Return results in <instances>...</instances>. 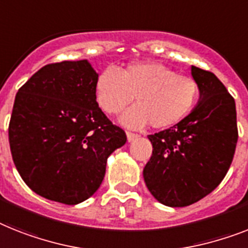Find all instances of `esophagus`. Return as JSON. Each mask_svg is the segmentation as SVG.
I'll use <instances>...</instances> for the list:
<instances>
[{
    "label": "esophagus",
    "mask_w": 248,
    "mask_h": 248,
    "mask_svg": "<svg viewBox=\"0 0 248 248\" xmlns=\"http://www.w3.org/2000/svg\"><path fill=\"white\" fill-rule=\"evenodd\" d=\"M138 134H134V133L126 132V138H128V142H133V140H136L138 138Z\"/></svg>",
    "instance_id": "34e87169"
}]
</instances>
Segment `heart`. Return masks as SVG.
Returning <instances> with one entry per match:
<instances>
[{
	"mask_svg": "<svg viewBox=\"0 0 248 248\" xmlns=\"http://www.w3.org/2000/svg\"><path fill=\"white\" fill-rule=\"evenodd\" d=\"M97 104L116 115L133 101L136 106L120 118L126 128L149 125L165 129L189 115L199 99V83L158 62L130 63L122 71L106 68L96 79Z\"/></svg>",
	"mask_w": 248,
	"mask_h": 248,
	"instance_id": "obj_1",
	"label": "heart"
}]
</instances>
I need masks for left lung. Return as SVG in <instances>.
<instances>
[{"label": "left lung", "instance_id": "1", "mask_svg": "<svg viewBox=\"0 0 248 248\" xmlns=\"http://www.w3.org/2000/svg\"><path fill=\"white\" fill-rule=\"evenodd\" d=\"M199 101L185 119L148 136L153 151L143 170L149 193L172 208L191 205L222 183L236 151V102L217 76L191 65Z\"/></svg>", "mask_w": 248, "mask_h": 248}]
</instances>
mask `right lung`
<instances>
[{
  "label": "right lung",
  "mask_w": 248,
  "mask_h": 248,
  "mask_svg": "<svg viewBox=\"0 0 248 248\" xmlns=\"http://www.w3.org/2000/svg\"><path fill=\"white\" fill-rule=\"evenodd\" d=\"M99 73L87 59L46 64L16 93L9 125L14 163L26 185L76 205L96 193L108 158L124 146L123 129L96 101Z\"/></svg>",
  "instance_id": "right-lung-1"
}]
</instances>
